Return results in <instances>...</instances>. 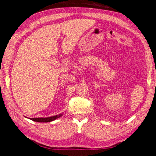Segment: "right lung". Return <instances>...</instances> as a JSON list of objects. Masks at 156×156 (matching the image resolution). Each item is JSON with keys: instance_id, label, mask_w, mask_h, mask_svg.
Listing matches in <instances>:
<instances>
[{"instance_id": "obj_1", "label": "right lung", "mask_w": 156, "mask_h": 156, "mask_svg": "<svg viewBox=\"0 0 156 156\" xmlns=\"http://www.w3.org/2000/svg\"><path fill=\"white\" fill-rule=\"evenodd\" d=\"M62 115V114H60L58 115H55V116L50 117L47 118H31L30 119L32 120H34L35 122H51L53 120H56V119L60 117Z\"/></svg>"}]
</instances>
